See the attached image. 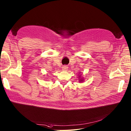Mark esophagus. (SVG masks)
<instances>
[{"label": "esophagus", "instance_id": "34e87169", "mask_svg": "<svg viewBox=\"0 0 131 131\" xmlns=\"http://www.w3.org/2000/svg\"><path fill=\"white\" fill-rule=\"evenodd\" d=\"M62 68L63 71H67V69H68V67L66 66H64L62 67Z\"/></svg>", "mask_w": 131, "mask_h": 131}]
</instances>
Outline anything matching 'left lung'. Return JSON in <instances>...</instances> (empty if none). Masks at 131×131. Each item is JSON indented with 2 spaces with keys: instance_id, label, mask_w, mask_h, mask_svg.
Returning a JSON list of instances; mask_svg holds the SVG:
<instances>
[{
  "instance_id": "obj_1",
  "label": "left lung",
  "mask_w": 131,
  "mask_h": 131,
  "mask_svg": "<svg viewBox=\"0 0 131 131\" xmlns=\"http://www.w3.org/2000/svg\"><path fill=\"white\" fill-rule=\"evenodd\" d=\"M79 74V75H78V78H78V80H79V82H83L84 81V78H83V77H82V76H81V72H80V73L78 74Z\"/></svg>"
}]
</instances>
